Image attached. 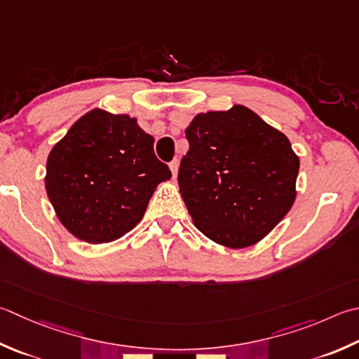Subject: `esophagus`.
I'll list each match as a JSON object with an SVG mask.
<instances>
[{"label": "esophagus", "mask_w": 359, "mask_h": 359, "mask_svg": "<svg viewBox=\"0 0 359 359\" xmlns=\"http://www.w3.org/2000/svg\"><path fill=\"white\" fill-rule=\"evenodd\" d=\"M170 170L172 172V179L177 177V171H179V160H172L170 163Z\"/></svg>", "instance_id": "34e87169"}]
</instances>
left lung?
<instances>
[{
	"mask_svg": "<svg viewBox=\"0 0 359 359\" xmlns=\"http://www.w3.org/2000/svg\"><path fill=\"white\" fill-rule=\"evenodd\" d=\"M185 135L177 179L194 226L230 249L262 241L296 201L290 140L240 104L196 115Z\"/></svg>",
	"mask_w": 359,
	"mask_h": 359,
	"instance_id": "left-lung-1",
	"label": "left lung"
}]
</instances>
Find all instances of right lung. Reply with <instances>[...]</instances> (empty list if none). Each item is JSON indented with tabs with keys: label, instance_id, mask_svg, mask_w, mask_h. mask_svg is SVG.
<instances>
[{
	"label": "right lung",
	"instance_id": "add662e5",
	"mask_svg": "<svg viewBox=\"0 0 359 359\" xmlns=\"http://www.w3.org/2000/svg\"><path fill=\"white\" fill-rule=\"evenodd\" d=\"M170 179L137 118L93 109L49 152L45 188L63 227L101 244L135 227L157 185Z\"/></svg>",
	"mask_w": 359,
	"mask_h": 359
}]
</instances>
